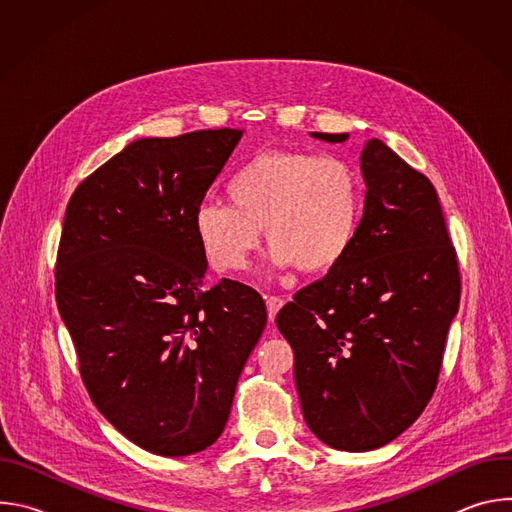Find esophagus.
I'll use <instances>...</instances> for the list:
<instances>
[{
	"mask_svg": "<svg viewBox=\"0 0 512 512\" xmlns=\"http://www.w3.org/2000/svg\"><path fill=\"white\" fill-rule=\"evenodd\" d=\"M265 302H267V314H269V320H275L277 312H279V310H281V306H283V300H281V298H277V296H269Z\"/></svg>",
	"mask_w": 512,
	"mask_h": 512,
	"instance_id": "34e87169",
	"label": "esophagus"
}]
</instances>
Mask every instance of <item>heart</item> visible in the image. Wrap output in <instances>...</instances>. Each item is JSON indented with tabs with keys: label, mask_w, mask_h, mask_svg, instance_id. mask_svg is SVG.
Instances as JSON below:
<instances>
[{
	"label": "heart",
	"mask_w": 512,
	"mask_h": 512,
	"mask_svg": "<svg viewBox=\"0 0 512 512\" xmlns=\"http://www.w3.org/2000/svg\"><path fill=\"white\" fill-rule=\"evenodd\" d=\"M223 198L196 210V233L221 271H239L257 249L261 229L279 267L306 273L336 267L352 249L362 221L356 170L316 152L273 150L241 164Z\"/></svg>",
	"instance_id": "1"
}]
</instances>
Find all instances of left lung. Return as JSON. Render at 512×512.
Returning a JSON list of instances; mask_svg holds the SVG:
<instances>
[{
    "mask_svg": "<svg viewBox=\"0 0 512 512\" xmlns=\"http://www.w3.org/2000/svg\"><path fill=\"white\" fill-rule=\"evenodd\" d=\"M360 170L367 196L352 249L275 318L308 427L344 452L377 450L423 413L462 289L433 184L381 139L364 143Z\"/></svg>",
    "mask_w": 512,
    "mask_h": 512,
    "instance_id": "1",
    "label": "left lung"
}]
</instances>
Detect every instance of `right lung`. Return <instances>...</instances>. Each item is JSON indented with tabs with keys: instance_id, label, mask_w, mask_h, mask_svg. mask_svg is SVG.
I'll use <instances>...</instances> for the list:
<instances>
[{
	"instance_id": "1",
	"label": "right lung",
	"mask_w": 512,
	"mask_h": 512,
	"mask_svg": "<svg viewBox=\"0 0 512 512\" xmlns=\"http://www.w3.org/2000/svg\"><path fill=\"white\" fill-rule=\"evenodd\" d=\"M241 129L129 143L72 192L56 257V304L83 383L105 419L158 456L223 433L267 310L245 283H204L196 210Z\"/></svg>"
}]
</instances>
